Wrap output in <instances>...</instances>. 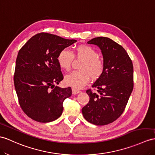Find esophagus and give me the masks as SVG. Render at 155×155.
I'll return each mask as SVG.
<instances>
[{
  "label": "esophagus",
  "instance_id": "obj_1",
  "mask_svg": "<svg viewBox=\"0 0 155 155\" xmlns=\"http://www.w3.org/2000/svg\"><path fill=\"white\" fill-rule=\"evenodd\" d=\"M80 93V90H78V89H75L74 88H72V94L73 95H76V94Z\"/></svg>",
  "mask_w": 155,
  "mask_h": 155
}]
</instances>
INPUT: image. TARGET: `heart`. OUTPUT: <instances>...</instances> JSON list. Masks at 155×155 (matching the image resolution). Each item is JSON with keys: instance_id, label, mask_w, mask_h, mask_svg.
Masks as SVG:
<instances>
[{"instance_id": "heart-1", "label": "heart", "mask_w": 155, "mask_h": 155, "mask_svg": "<svg viewBox=\"0 0 155 155\" xmlns=\"http://www.w3.org/2000/svg\"><path fill=\"white\" fill-rule=\"evenodd\" d=\"M74 57L83 60L79 69L65 77L67 85L75 89H81L88 84L90 77L97 80L103 74L104 64L103 59L98 56V52L93 47L86 45H79L72 53L69 49L64 48L57 56V62L62 69L68 71L72 65Z\"/></svg>"}]
</instances>
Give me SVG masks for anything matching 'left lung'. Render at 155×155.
<instances>
[{"instance_id":"8db88e82","label":"left lung","mask_w":155,"mask_h":155,"mask_svg":"<svg viewBox=\"0 0 155 155\" xmlns=\"http://www.w3.org/2000/svg\"><path fill=\"white\" fill-rule=\"evenodd\" d=\"M88 44L97 45L103 56V74L86 93L89 101L82 108L89 122L104 126L118 119L125 110L134 89V67L129 55L121 45L110 38L99 37Z\"/></svg>"}]
</instances>
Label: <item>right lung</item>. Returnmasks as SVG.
Instances as JSON below:
<instances>
[{
    "label": "right lung",
    "instance_id": "right-lung-1",
    "mask_svg": "<svg viewBox=\"0 0 155 155\" xmlns=\"http://www.w3.org/2000/svg\"><path fill=\"white\" fill-rule=\"evenodd\" d=\"M48 33L33 36L19 51L14 75L22 110L35 121L47 123L58 118L63 102L71 89L58 87L64 76L57 60L62 49L76 42Z\"/></svg>",
    "mask_w": 155,
    "mask_h": 155
}]
</instances>
